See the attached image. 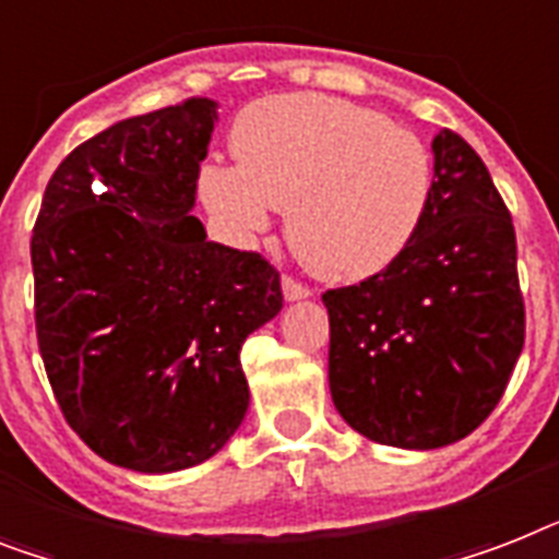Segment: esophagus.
<instances>
[{"instance_id":"obj_1","label":"esophagus","mask_w":559,"mask_h":559,"mask_svg":"<svg viewBox=\"0 0 559 559\" xmlns=\"http://www.w3.org/2000/svg\"><path fill=\"white\" fill-rule=\"evenodd\" d=\"M281 289H284V298H287V301H304V298H310V289L304 287V284H298L295 278H289V275L281 278Z\"/></svg>"}]
</instances>
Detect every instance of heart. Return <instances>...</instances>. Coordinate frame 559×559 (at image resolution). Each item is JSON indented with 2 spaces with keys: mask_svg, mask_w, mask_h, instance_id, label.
Returning a JSON list of instances; mask_svg holds the SVG:
<instances>
[{
  "mask_svg": "<svg viewBox=\"0 0 559 559\" xmlns=\"http://www.w3.org/2000/svg\"><path fill=\"white\" fill-rule=\"evenodd\" d=\"M238 166L201 171L203 206L235 238L287 209L301 264L333 284H358L405 255L433 198V157L419 134L373 108L326 94H278L240 111Z\"/></svg>",
  "mask_w": 559,
  "mask_h": 559,
  "instance_id": "heart-1",
  "label": "heart"
}]
</instances>
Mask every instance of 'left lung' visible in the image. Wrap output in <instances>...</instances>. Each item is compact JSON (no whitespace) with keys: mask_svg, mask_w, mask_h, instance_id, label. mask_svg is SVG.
Listing matches in <instances>:
<instances>
[{"mask_svg":"<svg viewBox=\"0 0 559 559\" xmlns=\"http://www.w3.org/2000/svg\"><path fill=\"white\" fill-rule=\"evenodd\" d=\"M433 198L396 264L330 289V393L361 437L405 451L465 439L506 393L525 342L516 235L479 154L442 129Z\"/></svg>","mask_w":559,"mask_h":559,"instance_id":"left-lung-1","label":"left lung"}]
</instances>
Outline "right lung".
Masks as SVG:
<instances>
[{"label":"right lung","instance_id":"1","mask_svg":"<svg viewBox=\"0 0 559 559\" xmlns=\"http://www.w3.org/2000/svg\"><path fill=\"white\" fill-rule=\"evenodd\" d=\"M217 103L115 122L59 163L31 238L36 338L66 421L140 474L215 456L247 416L240 347L284 307L258 252L192 215Z\"/></svg>","mask_w":559,"mask_h":559}]
</instances>
